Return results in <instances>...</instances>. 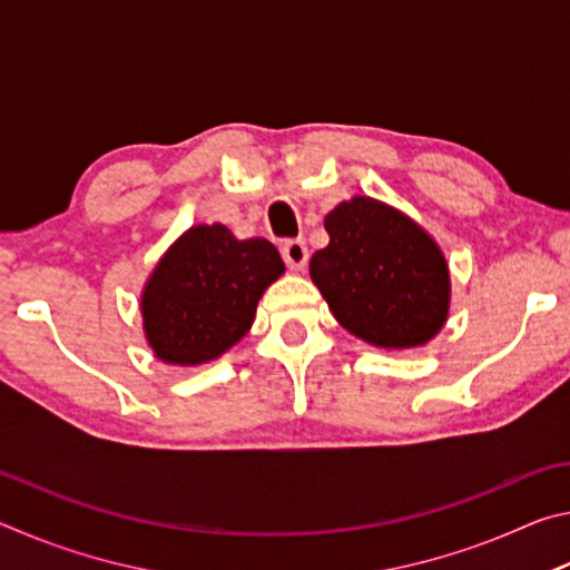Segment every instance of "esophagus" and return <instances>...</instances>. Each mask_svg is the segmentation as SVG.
<instances>
[{"label": "esophagus", "instance_id": "esophagus-1", "mask_svg": "<svg viewBox=\"0 0 570 570\" xmlns=\"http://www.w3.org/2000/svg\"><path fill=\"white\" fill-rule=\"evenodd\" d=\"M282 256H284V262H286L288 268H292V272H304V266L308 262V248H306L302 238L284 240Z\"/></svg>", "mask_w": 570, "mask_h": 570}]
</instances>
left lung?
I'll list each match as a JSON object with an SVG mask.
<instances>
[{
	"mask_svg": "<svg viewBox=\"0 0 570 570\" xmlns=\"http://www.w3.org/2000/svg\"><path fill=\"white\" fill-rule=\"evenodd\" d=\"M324 226L330 246L316 250L308 268L344 330L384 350L430 342L450 302L435 240L400 210L364 196L336 206Z\"/></svg>",
	"mask_w": 570,
	"mask_h": 570,
	"instance_id": "8db88e82",
	"label": "left lung"
}]
</instances>
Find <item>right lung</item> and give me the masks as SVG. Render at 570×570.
<instances>
[{"instance_id": "1", "label": "right lung", "mask_w": 570, "mask_h": 570, "mask_svg": "<svg viewBox=\"0 0 570 570\" xmlns=\"http://www.w3.org/2000/svg\"><path fill=\"white\" fill-rule=\"evenodd\" d=\"M282 272L266 238L238 240L220 224L193 226L160 258L142 294L153 352L168 364L216 360L248 332L258 298Z\"/></svg>"}]
</instances>
